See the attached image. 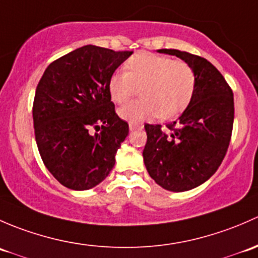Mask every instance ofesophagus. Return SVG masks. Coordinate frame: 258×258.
Instances as JSON below:
<instances>
[{"mask_svg": "<svg viewBox=\"0 0 258 258\" xmlns=\"http://www.w3.org/2000/svg\"><path fill=\"white\" fill-rule=\"evenodd\" d=\"M129 128H130V130L143 129V128H144V124L140 123V121H130V123H129Z\"/></svg>", "mask_w": 258, "mask_h": 258, "instance_id": "1", "label": "esophagus"}]
</instances>
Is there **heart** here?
<instances>
[{"label": "heart", "mask_w": 258, "mask_h": 258, "mask_svg": "<svg viewBox=\"0 0 258 258\" xmlns=\"http://www.w3.org/2000/svg\"><path fill=\"white\" fill-rule=\"evenodd\" d=\"M124 68L114 72L108 81L111 100L124 104L137 95L138 89L142 97L119 109L124 120L143 121L158 115L168 120L181 114L192 100L196 76L184 60L140 52L130 57Z\"/></svg>", "instance_id": "obj_1"}]
</instances>
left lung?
I'll return each instance as SVG.
<instances>
[{
    "mask_svg": "<svg viewBox=\"0 0 258 258\" xmlns=\"http://www.w3.org/2000/svg\"><path fill=\"white\" fill-rule=\"evenodd\" d=\"M158 52L176 55L192 67L196 89L177 120L145 124L143 150L151 179L165 190L181 192L204 184L221 165L232 134L233 94L224 76L208 59L177 49Z\"/></svg>",
    "mask_w": 258,
    "mask_h": 258,
    "instance_id": "8db88e82",
    "label": "left lung"
}]
</instances>
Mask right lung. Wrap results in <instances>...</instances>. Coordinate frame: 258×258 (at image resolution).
I'll return each mask as SVG.
<instances>
[{"mask_svg": "<svg viewBox=\"0 0 258 258\" xmlns=\"http://www.w3.org/2000/svg\"><path fill=\"white\" fill-rule=\"evenodd\" d=\"M132 53L88 44L44 71L32 109L34 135L44 165L63 186L88 190L114 168L129 125L116 115L108 81Z\"/></svg>", "mask_w": 258, "mask_h": 258, "instance_id": "right-lung-1", "label": "right lung"}]
</instances>
